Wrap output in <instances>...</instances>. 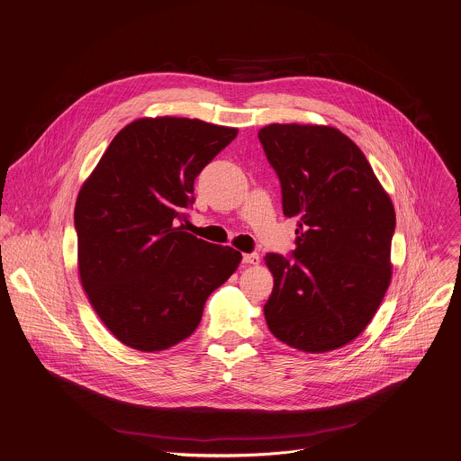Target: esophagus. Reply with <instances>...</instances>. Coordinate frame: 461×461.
Wrapping results in <instances>:
<instances>
[{
	"instance_id": "1",
	"label": "esophagus",
	"mask_w": 461,
	"mask_h": 461,
	"mask_svg": "<svg viewBox=\"0 0 461 461\" xmlns=\"http://www.w3.org/2000/svg\"><path fill=\"white\" fill-rule=\"evenodd\" d=\"M258 260H260V257L257 253H244L242 255L244 264H258Z\"/></svg>"
}]
</instances>
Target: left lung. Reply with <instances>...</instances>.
<instances>
[{
    "label": "left lung",
    "mask_w": 461,
    "mask_h": 461,
    "mask_svg": "<svg viewBox=\"0 0 461 461\" xmlns=\"http://www.w3.org/2000/svg\"><path fill=\"white\" fill-rule=\"evenodd\" d=\"M258 140L284 215L298 219L289 258L264 257L267 328L305 353L339 349L366 330L389 287L393 203L362 149L333 126L269 124Z\"/></svg>",
    "instance_id": "obj_1"
}]
</instances>
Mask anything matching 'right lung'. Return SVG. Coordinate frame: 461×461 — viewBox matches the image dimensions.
<instances>
[{
  "label": "right lung",
  "instance_id": "obj_1",
  "mask_svg": "<svg viewBox=\"0 0 461 461\" xmlns=\"http://www.w3.org/2000/svg\"><path fill=\"white\" fill-rule=\"evenodd\" d=\"M237 137L199 119H137L83 185L74 226L83 289L110 333L137 351L188 339L242 255L185 231L194 183Z\"/></svg>",
  "mask_w": 461,
  "mask_h": 461
}]
</instances>
